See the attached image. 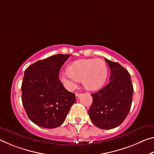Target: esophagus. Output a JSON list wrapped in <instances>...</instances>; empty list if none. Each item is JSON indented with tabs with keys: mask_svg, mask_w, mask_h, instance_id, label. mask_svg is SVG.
Returning <instances> with one entry per match:
<instances>
[{
	"mask_svg": "<svg viewBox=\"0 0 154 154\" xmlns=\"http://www.w3.org/2000/svg\"><path fill=\"white\" fill-rule=\"evenodd\" d=\"M81 94H79V93H76L75 94V97H76V99H79V97L81 96Z\"/></svg>",
	"mask_w": 154,
	"mask_h": 154,
	"instance_id": "34e87169",
	"label": "esophagus"
}]
</instances>
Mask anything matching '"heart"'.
Segmentation results:
<instances>
[{"mask_svg": "<svg viewBox=\"0 0 154 154\" xmlns=\"http://www.w3.org/2000/svg\"><path fill=\"white\" fill-rule=\"evenodd\" d=\"M69 71L62 72L60 79L69 90H73L82 80L85 88L95 91L103 86L107 77V66L101 59H83L75 61L69 66Z\"/></svg>", "mask_w": 154, "mask_h": 154, "instance_id": "heart-1", "label": "heart"}]
</instances>
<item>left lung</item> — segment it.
Returning a JSON list of instances; mask_svg holds the SVG:
<instances>
[{"instance_id": "1", "label": "left lung", "mask_w": 154, "mask_h": 154, "mask_svg": "<svg viewBox=\"0 0 154 154\" xmlns=\"http://www.w3.org/2000/svg\"><path fill=\"white\" fill-rule=\"evenodd\" d=\"M105 60L110 68V82L91 94L93 102L88 114L96 126L109 130L118 127L126 119L132 105L134 90L128 71L118 62Z\"/></svg>"}]
</instances>
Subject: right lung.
I'll return each instance as SVG.
<instances>
[{
  "label": "right lung",
  "instance_id": "add662e5",
  "mask_svg": "<svg viewBox=\"0 0 154 154\" xmlns=\"http://www.w3.org/2000/svg\"><path fill=\"white\" fill-rule=\"evenodd\" d=\"M69 54H56L30 65L22 83V100L33 123L45 128L62 125L76 100L75 94L59 80L60 68Z\"/></svg>",
  "mask_w": 154,
  "mask_h": 154
}]
</instances>
